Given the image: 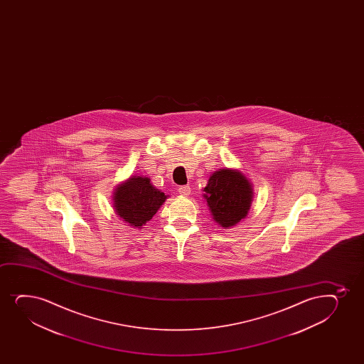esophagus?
Here are the masks:
<instances>
[{"instance_id": "obj_1", "label": "esophagus", "mask_w": 364, "mask_h": 364, "mask_svg": "<svg viewBox=\"0 0 364 364\" xmlns=\"http://www.w3.org/2000/svg\"><path fill=\"white\" fill-rule=\"evenodd\" d=\"M178 193H180L182 197H189V194H191V187L189 186H182L178 188Z\"/></svg>"}]
</instances>
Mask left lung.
Here are the masks:
<instances>
[{"label":"left lung","instance_id":"1","mask_svg":"<svg viewBox=\"0 0 364 364\" xmlns=\"http://www.w3.org/2000/svg\"><path fill=\"white\" fill-rule=\"evenodd\" d=\"M203 192L213 221L227 230L247 218L254 200L250 180L230 167L213 172Z\"/></svg>","mask_w":364,"mask_h":364}]
</instances>
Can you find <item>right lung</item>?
Returning <instances> with one entry per match:
<instances>
[{"instance_id":"1","label":"right lung","mask_w":364,"mask_h":364,"mask_svg":"<svg viewBox=\"0 0 364 364\" xmlns=\"http://www.w3.org/2000/svg\"><path fill=\"white\" fill-rule=\"evenodd\" d=\"M167 197L153 186L149 177L134 175L117 184L113 194V208L120 220L141 230L158 213Z\"/></svg>"}]
</instances>
